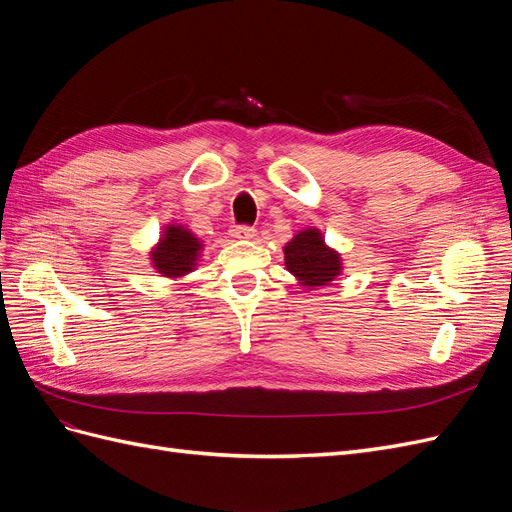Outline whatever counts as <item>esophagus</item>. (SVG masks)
<instances>
[{
	"label": "esophagus",
	"instance_id": "34e87169",
	"mask_svg": "<svg viewBox=\"0 0 512 512\" xmlns=\"http://www.w3.org/2000/svg\"><path fill=\"white\" fill-rule=\"evenodd\" d=\"M230 235L235 237V239H239V241H250V239L256 237V228H252V226H235V228L230 230Z\"/></svg>",
	"mask_w": 512,
	"mask_h": 512
}]
</instances>
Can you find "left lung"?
<instances>
[{
	"label": "left lung",
	"mask_w": 512,
	"mask_h": 512,
	"mask_svg": "<svg viewBox=\"0 0 512 512\" xmlns=\"http://www.w3.org/2000/svg\"><path fill=\"white\" fill-rule=\"evenodd\" d=\"M284 265L305 290L329 286L344 271L342 254L327 245L316 226L299 230L284 245Z\"/></svg>",
	"instance_id": "obj_1"
}]
</instances>
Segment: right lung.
Returning <instances> with one entry per match:
<instances>
[{
  "mask_svg": "<svg viewBox=\"0 0 512 512\" xmlns=\"http://www.w3.org/2000/svg\"><path fill=\"white\" fill-rule=\"evenodd\" d=\"M205 243L183 224H166L158 243L149 250V262L156 273L168 280H183L198 267Z\"/></svg>",
  "mask_w": 512,
  "mask_h": 512,
  "instance_id": "add662e5",
  "label": "right lung"
}]
</instances>
